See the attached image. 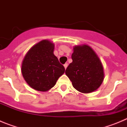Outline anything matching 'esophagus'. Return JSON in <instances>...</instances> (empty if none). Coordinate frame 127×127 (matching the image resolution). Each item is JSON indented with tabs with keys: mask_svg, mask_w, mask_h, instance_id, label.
I'll return each mask as SVG.
<instances>
[{
	"mask_svg": "<svg viewBox=\"0 0 127 127\" xmlns=\"http://www.w3.org/2000/svg\"><path fill=\"white\" fill-rule=\"evenodd\" d=\"M64 67H65V69H67V66H68V64H67V63H65V64L64 65Z\"/></svg>",
	"mask_w": 127,
	"mask_h": 127,
	"instance_id": "34e87169",
	"label": "esophagus"
}]
</instances>
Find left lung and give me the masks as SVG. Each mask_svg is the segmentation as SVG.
I'll use <instances>...</instances> for the list:
<instances>
[{"instance_id":"left-lung-1","label":"left lung","mask_w":127,"mask_h":127,"mask_svg":"<svg viewBox=\"0 0 127 127\" xmlns=\"http://www.w3.org/2000/svg\"><path fill=\"white\" fill-rule=\"evenodd\" d=\"M72 62L65 70L74 88L84 94L98 89L104 80L102 62L92 48L84 44L74 47Z\"/></svg>"}]
</instances>
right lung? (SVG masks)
Instances as JSON below:
<instances>
[{
	"label": "right lung",
	"mask_w": 127,
	"mask_h": 127,
	"mask_svg": "<svg viewBox=\"0 0 127 127\" xmlns=\"http://www.w3.org/2000/svg\"><path fill=\"white\" fill-rule=\"evenodd\" d=\"M54 48L53 43L43 40L30 48L22 62L23 77L35 90H49L64 73V67L54 55Z\"/></svg>",
	"instance_id": "obj_1"
}]
</instances>
